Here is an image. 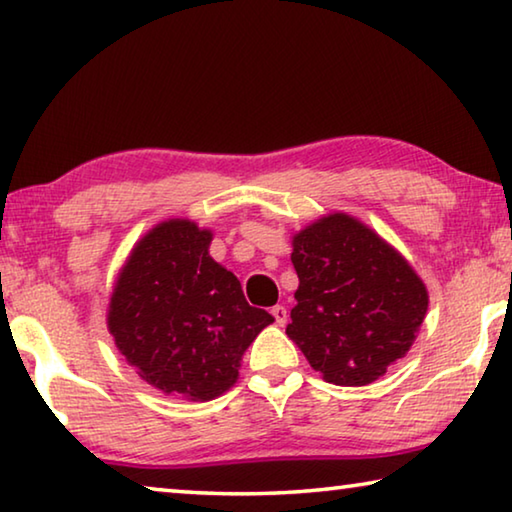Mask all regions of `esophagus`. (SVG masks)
Instances as JSON below:
<instances>
[{
    "label": "esophagus",
    "instance_id": "34e87169",
    "mask_svg": "<svg viewBox=\"0 0 512 512\" xmlns=\"http://www.w3.org/2000/svg\"><path fill=\"white\" fill-rule=\"evenodd\" d=\"M271 314H273V318H275V323L277 325H284L287 323V318H289V311H287V307H282V305H275L273 309H271Z\"/></svg>",
    "mask_w": 512,
    "mask_h": 512
}]
</instances>
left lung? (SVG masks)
I'll return each mask as SVG.
<instances>
[{
	"label": "left lung",
	"instance_id": "obj_1",
	"mask_svg": "<svg viewBox=\"0 0 512 512\" xmlns=\"http://www.w3.org/2000/svg\"><path fill=\"white\" fill-rule=\"evenodd\" d=\"M298 273L289 339L336 386H366L411 350L429 307L409 262L343 212L293 237Z\"/></svg>",
	"mask_w": 512,
	"mask_h": 512
}]
</instances>
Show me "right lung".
Masks as SVG:
<instances>
[{
	"instance_id": "1",
	"label": "right lung",
	"mask_w": 512,
	"mask_h": 512,
	"mask_svg": "<svg viewBox=\"0 0 512 512\" xmlns=\"http://www.w3.org/2000/svg\"><path fill=\"white\" fill-rule=\"evenodd\" d=\"M210 241L194 221L155 225L121 268L108 309L110 334L137 375L192 402L228 391L248 345L273 323L210 257Z\"/></svg>"
}]
</instances>
